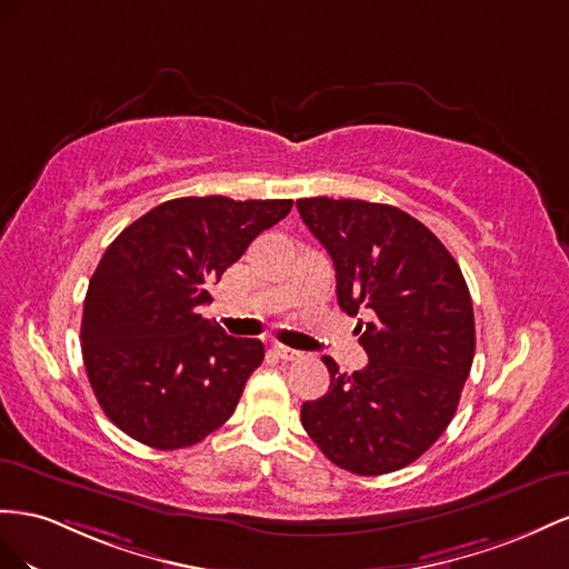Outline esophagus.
I'll list each match as a JSON object with an SVG mask.
<instances>
[{
    "mask_svg": "<svg viewBox=\"0 0 569 569\" xmlns=\"http://www.w3.org/2000/svg\"><path fill=\"white\" fill-rule=\"evenodd\" d=\"M273 355L281 357V360H286V362H298V360H302V357H305L300 350H293V348H288V346H273Z\"/></svg>",
    "mask_w": 569,
    "mask_h": 569,
    "instance_id": "34e87169",
    "label": "esophagus"
}]
</instances>
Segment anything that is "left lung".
<instances>
[{
	"label": "left lung",
	"instance_id": "obj_1",
	"mask_svg": "<svg viewBox=\"0 0 569 569\" xmlns=\"http://www.w3.org/2000/svg\"><path fill=\"white\" fill-rule=\"evenodd\" d=\"M298 212L333 259L340 310L369 362L340 375L300 410L305 431L333 465L377 477L408 467L458 410L475 360V310L456 259L425 223L391 204L305 198Z\"/></svg>",
	"mask_w": 569,
	"mask_h": 569
}]
</instances>
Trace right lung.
<instances>
[{"label": "right lung", "mask_w": 569, "mask_h": 569, "mask_svg": "<svg viewBox=\"0 0 569 569\" xmlns=\"http://www.w3.org/2000/svg\"><path fill=\"white\" fill-rule=\"evenodd\" d=\"M293 200L223 194L161 202L123 229L97 264L83 305V362L97 402L136 441L176 450L200 443L236 410L264 360L254 338L202 319L207 286Z\"/></svg>", "instance_id": "right-lung-1"}]
</instances>
